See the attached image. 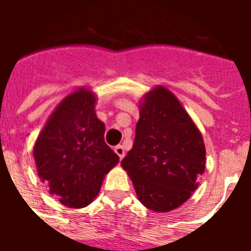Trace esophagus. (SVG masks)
Wrapping results in <instances>:
<instances>
[{"mask_svg":"<svg viewBox=\"0 0 251 251\" xmlns=\"http://www.w3.org/2000/svg\"><path fill=\"white\" fill-rule=\"evenodd\" d=\"M115 153L120 156V158H124L125 157V149H124V147L122 145H117V147L114 148Z\"/></svg>","mask_w":251,"mask_h":251,"instance_id":"1","label":"esophagus"}]
</instances>
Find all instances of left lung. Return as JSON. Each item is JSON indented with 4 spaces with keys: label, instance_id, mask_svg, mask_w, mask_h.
Wrapping results in <instances>:
<instances>
[{
    "label": "left lung",
    "instance_id": "obj_1",
    "mask_svg": "<svg viewBox=\"0 0 251 251\" xmlns=\"http://www.w3.org/2000/svg\"><path fill=\"white\" fill-rule=\"evenodd\" d=\"M121 165L147 208L168 212L189 199L205 167L198 127L169 90L156 87L140 110L131 151Z\"/></svg>",
    "mask_w": 251,
    "mask_h": 251
}]
</instances>
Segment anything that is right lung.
<instances>
[{"mask_svg": "<svg viewBox=\"0 0 251 251\" xmlns=\"http://www.w3.org/2000/svg\"><path fill=\"white\" fill-rule=\"evenodd\" d=\"M94 104L95 97L84 88L63 99L33 149L39 177L70 208L90 204L120 160L104 142V125Z\"/></svg>", "mask_w": 251, "mask_h": 251, "instance_id": "1", "label": "right lung"}]
</instances>
